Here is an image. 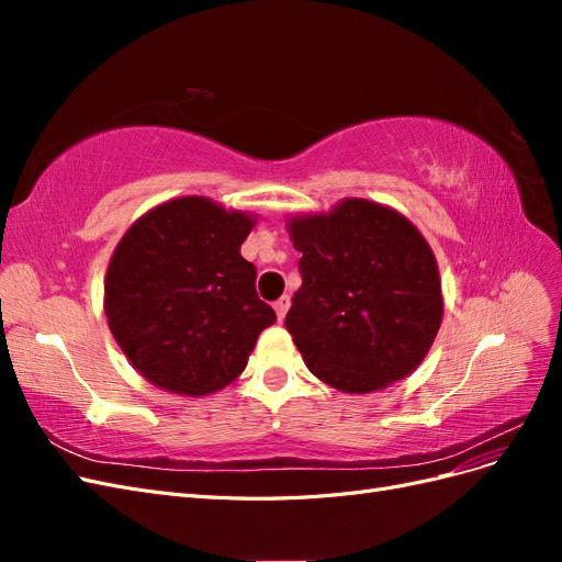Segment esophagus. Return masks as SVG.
<instances>
[{
	"label": "esophagus",
	"instance_id": "1",
	"mask_svg": "<svg viewBox=\"0 0 562 562\" xmlns=\"http://www.w3.org/2000/svg\"><path fill=\"white\" fill-rule=\"evenodd\" d=\"M288 307H291V297H288V295H281V297L274 302V312H277V318H279V321L285 318Z\"/></svg>",
	"mask_w": 562,
	"mask_h": 562
}]
</instances>
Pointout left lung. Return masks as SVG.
Here are the masks:
<instances>
[{"label": "left lung", "instance_id": "8db88e82", "mask_svg": "<svg viewBox=\"0 0 562 562\" xmlns=\"http://www.w3.org/2000/svg\"><path fill=\"white\" fill-rule=\"evenodd\" d=\"M302 285L285 328L314 375L347 394L398 382L424 361L443 321L434 250L403 213L342 199L288 217Z\"/></svg>", "mask_w": 562, "mask_h": 562}]
</instances>
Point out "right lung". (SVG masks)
Returning <instances> with one entry per match:
<instances>
[{"mask_svg":"<svg viewBox=\"0 0 562 562\" xmlns=\"http://www.w3.org/2000/svg\"><path fill=\"white\" fill-rule=\"evenodd\" d=\"M258 215L178 196L140 215L116 244L105 316L119 349L155 386L209 396L241 375L274 310L255 293L241 244Z\"/></svg>","mask_w":562,"mask_h":562,"instance_id":"1","label":"right lung"}]
</instances>
